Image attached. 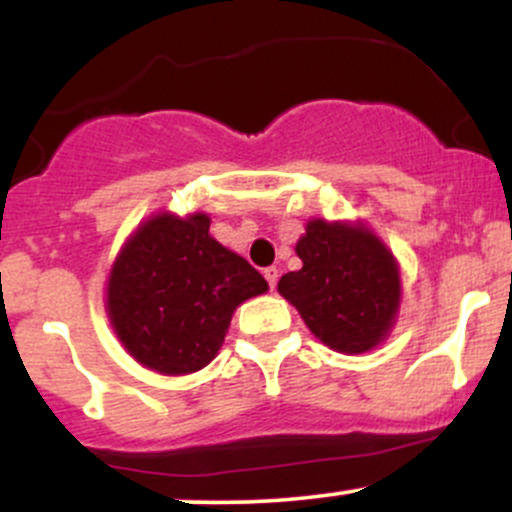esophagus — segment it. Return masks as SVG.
<instances>
[{
    "mask_svg": "<svg viewBox=\"0 0 512 512\" xmlns=\"http://www.w3.org/2000/svg\"><path fill=\"white\" fill-rule=\"evenodd\" d=\"M262 274H264V279H267L269 289L274 291V286H276V279H279V269H276V267H267V269H264Z\"/></svg>",
    "mask_w": 512,
    "mask_h": 512,
    "instance_id": "1",
    "label": "esophagus"
}]
</instances>
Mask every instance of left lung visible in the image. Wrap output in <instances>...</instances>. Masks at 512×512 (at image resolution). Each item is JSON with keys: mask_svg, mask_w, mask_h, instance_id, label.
<instances>
[{"mask_svg": "<svg viewBox=\"0 0 512 512\" xmlns=\"http://www.w3.org/2000/svg\"><path fill=\"white\" fill-rule=\"evenodd\" d=\"M296 255L303 267L276 289L322 344L366 354L390 337L402 303L399 262L366 223L310 219Z\"/></svg>", "mask_w": 512, "mask_h": 512, "instance_id": "8db88e82", "label": "left lung"}]
</instances>
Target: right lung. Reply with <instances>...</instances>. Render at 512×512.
I'll return each mask as SVG.
<instances>
[{
  "mask_svg": "<svg viewBox=\"0 0 512 512\" xmlns=\"http://www.w3.org/2000/svg\"><path fill=\"white\" fill-rule=\"evenodd\" d=\"M209 214L158 211L125 240L105 284V313L127 354L161 375L209 366L240 303L267 281L209 233Z\"/></svg>",
  "mask_w": 512,
  "mask_h": 512,
  "instance_id": "right-lung-1",
  "label": "right lung"
}]
</instances>
